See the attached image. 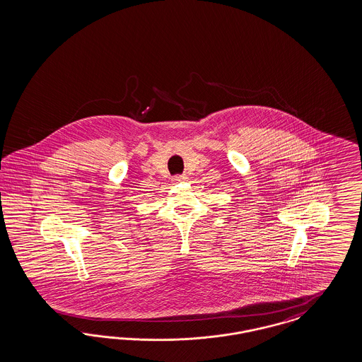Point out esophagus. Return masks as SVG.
I'll return each instance as SVG.
<instances>
[{"mask_svg":"<svg viewBox=\"0 0 362 362\" xmlns=\"http://www.w3.org/2000/svg\"><path fill=\"white\" fill-rule=\"evenodd\" d=\"M186 175H175L173 177V180H174V182H182V180H186Z\"/></svg>","mask_w":362,"mask_h":362,"instance_id":"esophagus-1","label":"esophagus"}]
</instances>
